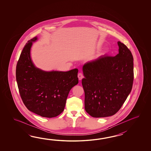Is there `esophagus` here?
<instances>
[{"label":"esophagus","instance_id":"obj_1","mask_svg":"<svg viewBox=\"0 0 151 151\" xmlns=\"http://www.w3.org/2000/svg\"><path fill=\"white\" fill-rule=\"evenodd\" d=\"M78 77L79 80H81L83 78V74H82L81 73H79L78 74Z\"/></svg>","mask_w":151,"mask_h":151}]
</instances>
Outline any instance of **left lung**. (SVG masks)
Masks as SVG:
<instances>
[{"mask_svg":"<svg viewBox=\"0 0 151 151\" xmlns=\"http://www.w3.org/2000/svg\"><path fill=\"white\" fill-rule=\"evenodd\" d=\"M118 45L116 56L101 55L83 67L85 109L94 118L115 114L131 92L133 57L125 44L118 42Z\"/></svg>","mask_w":151,"mask_h":151,"instance_id":"obj_1","label":"left lung"}]
</instances>
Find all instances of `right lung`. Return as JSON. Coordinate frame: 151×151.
I'll use <instances>...</instances> for the list:
<instances>
[{"instance_id": "right-lung-1", "label": "right lung", "mask_w": 151, "mask_h": 151, "mask_svg": "<svg viewBox=\"0 0 151 151\" xmlns=\"http://www.w3.org/2000/svg\"><path fill=\"white\" fill-rule=\"evenodd\" d=\"M35 37L27 42L16 66L20 95L27 109L39 116L55 117L63 112L68 93L78 83V70L45 71L33 63L30 51Z\"/></svg>"}]
</instances>
